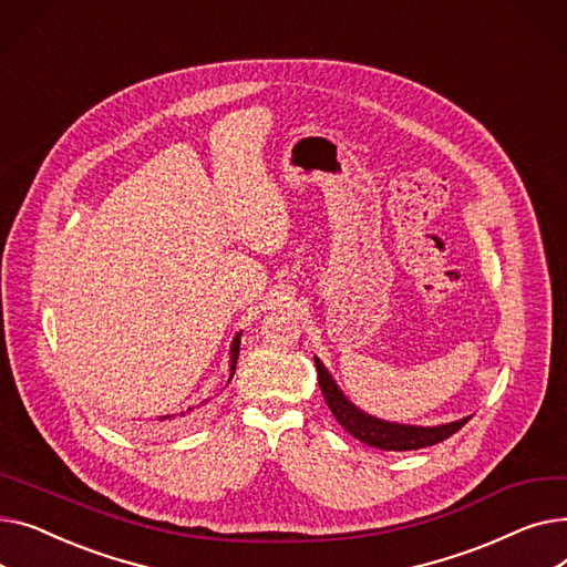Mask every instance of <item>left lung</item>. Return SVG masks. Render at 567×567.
Listing matches in <instances>:
<instances>
[{"label": "left lung", "mask_w": 567, "mask_h": 567, "mask_svg": "<svg viewBox=\"0 0 567 567\" xmlns=\"http://www.w3.org/2000/svg\"><path fill=\"white\" fill-rule=\"evenodd\" d=\"M315 365H317V379H319V389L321 395L333 411L336 421L361 443L372 445V449L379 451H419L427 449V445L441 443L449 436H453L457 430H462L468 419L455 421V423H445V425H434V427H421V425H400V423H389L374 419V415L361 411L355 404H351L344 393L338 389V383L329 374V370L323 368V363L315 355Z\"/></svg>", "instance_id": "obj_1"}]
</instances>
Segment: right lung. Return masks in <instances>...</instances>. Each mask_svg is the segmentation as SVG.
Segmentation results:
<instances>
[{
  "instance_id": "right-lung-1",
  "label": "right lung",
  "mask_w": 567,
  "mask_h": 567,
  "mask_svg": "<svg viewBox=\"0 0 567 567\" xmlns=\"http://www.w3.org/2000/svg\"><path fill=\"white\" fill-rule=\"evenodd\" d=\"M238 349H241V333H236V338L231 340V349H229V381H231V377H234V370H236V361H238ZM204 404V402H202ZM195 406H188L186 411H182V413H178V415H182V419H184V415H188L190 411H193ZM176 419V413H167V415H161V421H174Z\"/></svg>"
}]
</instances>
